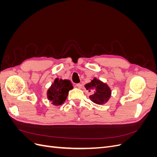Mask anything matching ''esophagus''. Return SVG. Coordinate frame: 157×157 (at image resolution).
I'll return each instance as SVG.
<instances>
[{
    "label": "esophagus",
    "instance_id": "34e87169",
    "mask_svg": "<svg viewBox=\"0 0 157 157\" xmlns=\"http://www.w3.org/2000/svg\"><path fill=\"white\" fill-rule=\"evenodd\" d=\"M76 86H77V88H81L82 87V85L80 84V83H78V84H77V85H76Z\"/></svg>",
    "mask_w": 157,
    "mask_h": 157
}]
</instances>
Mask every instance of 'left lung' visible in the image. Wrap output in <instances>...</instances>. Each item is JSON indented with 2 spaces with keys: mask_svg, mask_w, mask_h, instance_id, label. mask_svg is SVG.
<instances>
[{
  "mask_svg": "<svg viewBox=\"0 0 157 157\" xmlns=\"http://www.w3.org/2000/svg\"><path fill=\"white\" fill-rule=\"evenodd\" d=\"M85 88L89 92L94 93L90 96V99L97 104H102L106 102L111 96L110 88L106 84H104L100 80L94 78L91 82L85 85Z\"/></svg>",
  "mask_w": 157,
  "mask_h": 157,
  "instance_id": "left-lung-1",
  "label": "left lung"
}]
</instances>
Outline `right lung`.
<instances>
[{
  "mask_svg": "<svg viewBox=\"0 0 157 157\" xmlns=\"http://www.w3.org/2000/svg\"><path fill=\"white\" fill-rule=\"evenodd\" d=\"M73 86L69 80H59L56 78L48 91V98L55 105L62 104L68 96L69 90Z\"/></svg>",
  "mask_w": 157,
  "mask_h": 157,
  "instance_id": "obj_1",
  "label": "right lung"
}]
</instances>
